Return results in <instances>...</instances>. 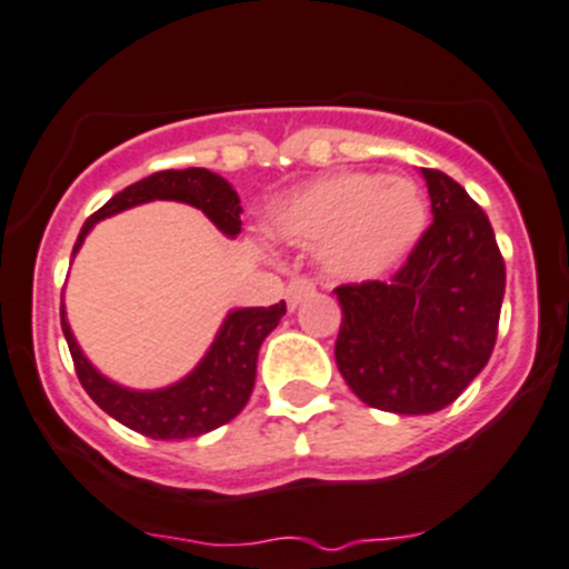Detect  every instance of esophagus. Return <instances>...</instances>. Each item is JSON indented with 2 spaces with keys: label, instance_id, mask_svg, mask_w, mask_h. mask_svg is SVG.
<instances>
[{
  "label": "esophagus",
  "instance_id": "34e87169",
  "mask_svg": "<svg viewBox=\"0 0 569 569\" xmlns=\"http://www.w3.org/2000/svg\"><path fill=\"white\" fill-rule=\"evenodd\" d=\"M315 289H317L315 280L295 278L289 286H286V306H289V309H297L306 297L315 295Z\"/></svg>",
  "mask_w": 569,
  "mask_h": 569
}]
</instances>
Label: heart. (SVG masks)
I'll use <instances>...</instances> for the list:
<instances>
[{
  "mask_svg": "<svg viewBox=\"0 0 569 569\" xmlns=\"http://www.w3.org/2000/svg\"><path fill=\"white\" fill-rule=\"evenodd\" d=\"M429 224L423 190L381 173H333L286 196L269 232L295 247H320L328 274L365 283L392 272L418 247Z\"/></svg>",
  "mask_w": 569,
  "mask_h": 569,
  "instance_id": "obj_1",
  "label": "heart"
}]
</instances>
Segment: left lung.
<instances>
[{"mask_svg": "<svg viewBox=\"0 0 569 569\" xmlns=\"http://www.w3.org/2000/svg\"><path fill=\"white\" fill-rule=\"evenodd\" d=\"M432 224L390 280L333 289L342 306L337 368L368 407L429 416L491 359L506 297L491 221L446 173L421 168Z\"/></svg>", "mask_w": 569, "mask_h": 569, "instance_id": "8db88e82", "label": "left lung"}]
</instances>
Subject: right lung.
Here are the masks:
<instances>
[{
	"label": "right lung",
	"instance_id": "1",
	"mask_svg": "<svg viewBox=\"0 0 569 569\" xmlns=\"http://www.w3.org/2000/svg\"><path fill=\"white\" fill-rule=\"evenodd\" d=\"M157 199L184 201V204L196 207L227 238H236L241 232V199H238V193L224 177L207 171V168L159 171L111 196L94 216H89L87 224L81 227L76 249H72V258L83 247V238L89 236V230L98 221ZM283 315V300L269 306V309H263V306H258V309H232L227 320L221 322L219 333H216L212 345L201 357V362L184 379L159 387V390H131V387L106 379L83 357L81 345L76 342V333L69 328L67 311H63V300L61 331L67 337L78 379H81L83 390L89 392V398L100 410L109 412L123 427L146 435V438L182 440L199 438L210 429H219L221 423L232 421L247 407L254 387L258 350L263 339L278 328Z\"/></svg>",
	"mask_w": 569,
	"mask_h": 569
}]
</instances>
